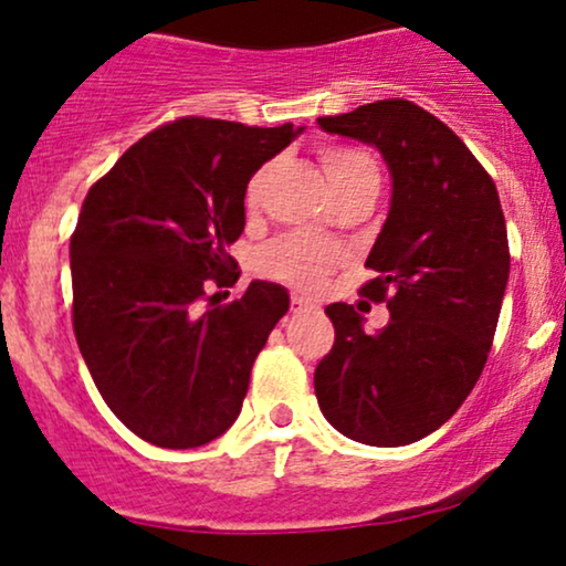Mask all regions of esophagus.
Instances as JSON below:
<instances>
[{"mask_svg":"<svg viewBox=\"0 0 566 566\" xmlns=\"http://www.w3.org/2000/svg\"><path fill=\"white\" fill-rule=\"evenodd\" d=\"M290 305H292V314H305V311H316V303L305 301V297H301V295H292Z\"/></svg>","mask_w":566,"mask_h":566,"instance_id":"1","label":"esophagus"}]
</instances>
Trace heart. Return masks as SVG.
I'll use <instances>...</instances> for the list:
<instances>
[{
    "label": "heart",
    "instance_id": "heart-1",
    "mask_svg": "<svg viewBox=\"0 0 566 566\" xmlns=\"http://www.w3.org/2000/svg\"><path fill=\"white\" fill-rule=\"evenodd\" d=\"M319 159L335 199L361 191V188H375L378 191L380 170L375 159L367 151H361V148L324 146ZM265 175H269V170L252 175L250 186H247V201L250 205H255L258 197H261ZM340 247L327 242V239L311 237V233H290V237L271 242L258 255V271L295 290H316L322 279L340 263Z\"/></svg>",
    "mask_w": 566,
    "mask_h": 566
}]
</instances>
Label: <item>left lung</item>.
I'll list each match as a JSON object with an SVG mask.
<instances>
[{
  "instance_id": "8db88e82",
  "label": "left lung",
  "mask_w": 566,
  "mask_h": 566,
  "mask_svg": "<svg viewBox=\"0 0 566 566\" xmlns=\"http://www.w3.org/2000/svg\"><path fill=\"white\" fill-rule=\"evenodd\" d=\"M319 127L375 146L391 207L361 287L391 319L365 333L354 305H327L333 350L316 365L322 415L343 437L401 447L428 437L476 386L495 337L511 255L497 188L444 122L409 101H375Z\"/></svg>"
}]
</instances>
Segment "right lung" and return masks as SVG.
Masks as SVG:
<instances>
[{"mask_svg": "<svg viewBox=\"0 0 566 566\" xmlns=\"http://www.w3.org/2000/svg\"><path fill=\"white\" fill-rule=\"evenodd\" d=\"M303 127L184 116L90 188L71 237L74 335L103 401L167 450L218 439L242 412L255 356L287 314L282 284L201 305L239 279L247 184ZM216 297V295H212Z\"/></svg>", "mask_w": 566, "mask_h": 566, "instance_id": "add662e5", "label": "right lung"}]
</instances>
